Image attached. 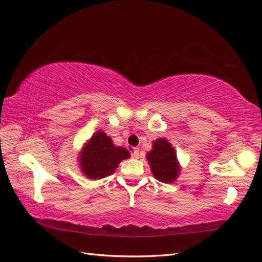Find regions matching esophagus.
Returning <instances> with one entry per match:
<instances>
[{
    "instance_id": "esophagus-1",
    "label": "esophagus",
    "mask_w": 262,
    "mask_h": 262,
    "mask_svg": "<svg viewBox=\"0 0 262 262\" xmlns=\"http://www.w3.org/2000/svg\"><path fill=\"white\" fill-rule=\"evenodd\" d=\"M132 157L135 158V159L140 158V149H138L137 147L133 148V149H132Z\"/></svg>"
}]
</instances>
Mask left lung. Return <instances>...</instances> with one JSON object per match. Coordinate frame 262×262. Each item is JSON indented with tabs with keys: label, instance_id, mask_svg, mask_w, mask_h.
<instances>
[{
	"label": "left lung",
	"instance_id": "8db88e82",
	"mask_svg": "<svg viewBox=\"0 0 262 262\" xmlns=\"http://www.w3.org/2000/svg\"><path fill=\"white\" fill-rule=\"evenodd\" d=\"M146 158L155 179L165 183L177 179L180 168L177 162L176 151L165 138H160L153 143V149L147 153Z\"/></svg>",
	"mask_w": 262,
	"mask_h": 262
}]
</instances>
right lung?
I'll use <instances>...</instances> for the list:
<instances>
[{
  "label": "right lung",
  "mask_w": 262,
  "mask_h": 262,
  "mask_svg": "<svg viewBox=\"0 0 262 262\" xmlns=\"http://www.w3.org/2000/svg\"><path fill=\"white\" fill-rule=\"evenodd\" d=\"M129 155L126 148L115 146L103 132H98L81 153V169L90 179H102L114 173L120 161L128 159Z\"/></svg>",
  "instance_id": "add662e5"
}]
</instances>
